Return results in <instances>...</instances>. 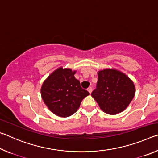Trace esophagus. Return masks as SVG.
<instances>
[{"label": "esophagus", "instance_id": "obj_1", "mask_svg": "<svg viewBox=\"0 0 158 158\" xmlns=\"http://www.w3.org/2000/svg\"><path fill=\"white\" fill-rule=\"evenodd\" d=\"M88 91H89L90 93H92V90H93V89H92V88L91 87H89V88H88Z\"/></svg>", "mask_w": 158, "mask_h": 158}]
</instances>
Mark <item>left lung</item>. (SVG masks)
<instances>
[{
    "label": "left lung",
    "instance_id": "left-lung-1",
    "mask_svg": "<svg viewBox=\"0 0 158 158\" xmlns=\"http://www.w3.org/2000/svg\"><path fill=\"white\" fill-rule=\"evenodd\" d=\"M97 87L91 93L104 112L115 115L124 111L135 94V86L126 74L114 69L98 72Z\"/></svg>",
    "mask_w": 158,
    "mask_h": 158
}]
</instances>
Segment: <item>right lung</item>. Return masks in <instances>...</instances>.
Instances as JSON below:
<instances>
[{
	"instance_id": "1",
	"label": "right lung",
	"mask_w": 158,
	"mask_h": 158,
	"mask_svg": "<svg viewBox=\"0 0 158 158\" xmlns=\"http://www.w3.org/2000/svg\"><path fill=\"white\" fill-rule=\"evenodd\" d=\"M75 71L59 68L48 77L41 88V95L49 110L60 117L75 113L81 102L90 93L74 77Z\"/></svg>"
}]
</instances>
